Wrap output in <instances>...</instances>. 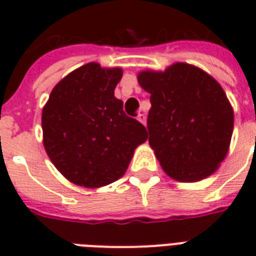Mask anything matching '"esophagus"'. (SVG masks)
Returning <instances> with one entry per match:
<instances>
[{"label": "esophagus", "instance_id": "1", "mask_svg": "<svg viewBox=\"0 0 256 256\" xmlns=\"http://www.w3.org/2000/svg\"><path fill=\"white\" fill-rule=\"evenodd\" d=\"M136 120H140V122L142 124H146V116H144V114H138V116H136Z\"/></svg>", "mask_w": 256, "mask_h": 256}]
</instances>
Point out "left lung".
<instances>
[{
	"label": "left lung",
	"mask_w": 256,
	"mask_h": 256,
	"mask_svg": "<svg viewBox=\"0 0 256 256\" xmlns=\"http://www.w3.org/2000/svg\"><path fill=\"white\" fill-rule=\"evenodd\" d=\"M138 84L150 92L148 144L164 172L179 182L214 174L234 130V110L218 81L176 62L164 72H140Z\"/></svg>",
	"instance_id": "obj_1"
}]
</instances>
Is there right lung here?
Wrapping results in <instances>:
<instances>
[{
    "label": "right lung",
    "instance_id": "obj_1",
    "mask_svg": "<svg viewBox=\"0 0 256 256\" xmlns=\"http://www.w3.org/2000/svg\"><path fill=\"white\" fill-rule=\"evenodd\" d=\"M122 74L120 68L88 62L62 78L44 106L46 154L74 184L96 188L118 180L148 140L146 128L114 96Z\"/></svg>",
    "mask_w": 256,
    "mask_h": 256
}]
</instances>
